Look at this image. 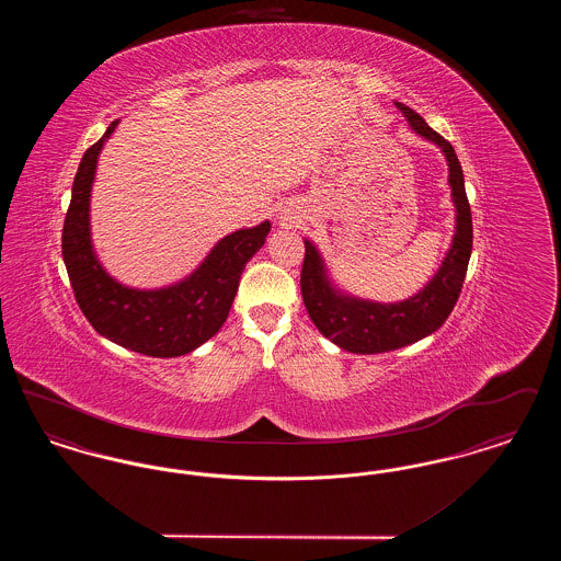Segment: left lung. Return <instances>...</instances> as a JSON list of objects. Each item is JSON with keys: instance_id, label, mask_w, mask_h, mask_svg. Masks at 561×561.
Instances as JSON below:
<instances>
[{"instance_id": "left-lung-1", "label": "left lung", "mask_w": 561, "mask_h": 561, "mask_svg": "<svg viewBox=\"0 0 561 561\" xmlns=\"http://www.w3.org/2000/svg\"><path fill=\"white\" fill-rule=\"evenodd\" d=\"M412 130L435 142L450 168L454 208H456V233L453 245L442 261L435 277L419 294L401 302H373L339 293L328 275L318 248L305 240V263L300 271V293L309 318L321 334L351 353L373 355L393 348L412 345L435 332L448 316L462 290L467 265L473 248V222L471 206L465 193V176L454 147L414 111L403 103H396Z\"/></svg>"}]
</instances>
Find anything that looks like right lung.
I'll return each mask as SVG.
<instances>
[{
    "label": "right lung",
    "instance_id": "obj_1",
    "mask_svg": "<svg viewBox=\"0 0 561 561\" xmlns=\"http://www.w3.org/2000/svg\"><path fill=\"white\" fill-rule=\"evenodd\" d=\"M119 119L111 122L80 161L62 227V259L81 313L119 347L151 357H179L220 330L240 286L245 263L265 243L271 222L240 229L218 241L183 282L160 290H136L115 282L99 263L90 238V191L99 153Z\"/></svg>",
    "mask_w": 561,
    "mask_h": 561
}]
</instances>
